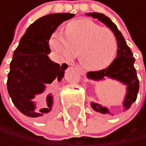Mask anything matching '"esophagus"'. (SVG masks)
Returning a JSON list of instances; mask_svg holds the SVG:
<instances>
[{
	"label": "esophagus",
	"instance_id": "obj_1",
	"mask_svg": "<svg viewBox=\"0 0 146 146\" xmlns=\"http://www.w3.org/2000/svg\"><path fill=\"white\" fill-rule=\"evenodd\" d=\"M77 68H78V70L79 71V73H80L83 77H86V74H87V72L85 71L84 69H82L81 68H79V67H77Z\"/></svg>",
	"mask_w": 146,
	"mask_h": 146
}]
</instances>
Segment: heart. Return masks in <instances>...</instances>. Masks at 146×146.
<instances>
[{"mask_svg": "<svg viewBox=\"0 0 146 146\" xmlns=\"http://www.w3.org/2000/svg\"><path fill=\"white\" fill-rule=\"evenodd\" d=\"M55 54L63 59L77 55L83 67L90 70L106 68L117 53V40L112 31L90 19H78L68 23L65 35L55 32L49 40Z\"/></svg>", "mask_w": 146, "mask_h": 146, "instance_id": "obj_1", "label": "heart"}]
</instances>
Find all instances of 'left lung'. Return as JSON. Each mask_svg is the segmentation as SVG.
<instances>
[{"label": "left lung", "instance_id": "1", "mask_svg": "<svg viewBox=\"0 0 146 146\" xmlns=\"http://www.w3.org/2000/svg\"><path fill=\"white\" fill-rule=\"evenodd\" d=\"M87 15L98 19L99 21L103 23L105 25L110 28L114 34L117 44V56L111 62V64L107 68H104L99 71H90L87 73V78L93 80H102L104 78H111L113 79L121 81L127 86V92L123 100L124 110H128L136 100L137 94L139 91V79L137 78L136 69L134 68V61L133 57V53L130 47L127 46L123 35L118 30L115 23H113L109 17L100 13H90ZM91 107L94 111L100 113H109V110L106 107H102L98 103L91 102Z\"/></svg>", "mask_w": 146, "mask_h": 146}]
</instances>
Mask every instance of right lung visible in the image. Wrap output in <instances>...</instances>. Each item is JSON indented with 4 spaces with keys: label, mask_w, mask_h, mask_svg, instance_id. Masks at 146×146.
Listing matches in <instances>:
<instances>
[{
    "label": "right lung",
    "mask_w": 146,
    "mask_h": 146,
    "mask_svg": "<svg viewBox=\"0 0 146 146\" xmlns=\"http://www.w3.org/2000/svg\"><path fill=\"white\" fill-rule=\"evenodd\" d=\"M74 13H52L37 19L27 28L13 52L8 73L7 90L15 107L26 116L46 118L52 111L53 98L47 95L42 107L36 108L33 99L42 93L46 84L60 81L67 64L55 63L48 57L49 39L62 23Z\"/></svg>",
    "instance_id": "add662e5"
}]
</instances>
